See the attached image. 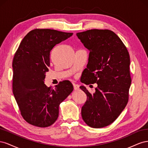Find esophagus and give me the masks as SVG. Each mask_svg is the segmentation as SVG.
Listing matches in <instances>:
<instances>
[{"mask_svg":"<svg viewBox=\"0 0 148 148\" xmlns=\"http://www.w3.org/2000/svg\"><path fill=\"white\" fill-rule=\"evenodd\" d=\"M73 88H74L75 91H78V90H79V89L78 85L76 84H73Z\"/></svg>","mask_w":148,"mask_h":148,"instance_id":"esophagus-1","label":"esophagus"}]
</instances>
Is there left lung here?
I'll list each match as a JSON object with an SVG mask.
<instances>
[{
  "mask_svg": "<svg viewBox=\"0 0 148 148\" xmlns=\"http://www.w3.org/2000/svg\"><path fill=\"white\" fill-rule=\"evenodd\" d=\"M77 36L90 51L81 81L86 85L97 84L93 95L80 86L87 95L82 109V118L92 128L108 126L118 118L128 101L132 83L128 51L111 30L89 29Z\"/></svg>",
  "mask_w": 148,
  "mask_h": 148,
  "instance_id": "obj_1",
  "label": "left lung"
}]
</instances>
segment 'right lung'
<instances>
[{
	"label": "right lung",
	"instance_id": "add662e5",
	"mask_svg": "<svg viewBox=\"0 0 148 148\" xmlns=\"http://www.w3.org/2000/svg\"><path fill=\"white\" fill-rule=\"evenodd\" d=\"M73 35L51 29H34L22 40L13 59V93L24 120L38 127L51 126L59 106L73 90L68 80L53 89L44 84L50 53L56 44Z\"/></svg>",
	"mask_w": 148,
	"mask_h": 148
}]
</instances>
